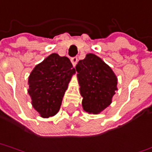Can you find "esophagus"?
<instances>
[{
	"label": "esophagus",
	"instance_id": "obj_1",
	"mask_svg": "<svg viewBox=\"0 0 152 152\" xmlns=\"http://www.w3.org/2000/svg\"><path fill=\"white\" fill-rule=\"evenodd\" d=\"M71 63L73 64L74 66H76V64H77V63H78V58H77V57L71 58Z\"/></svg>",
	"mask_w": 152,
	"mask_h": 152
}]
</instances>
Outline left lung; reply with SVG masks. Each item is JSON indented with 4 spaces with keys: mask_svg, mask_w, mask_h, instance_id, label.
<instances>
[{
    "mask_svg": "<svg viewBox=\"0 0 152 152\" xmlns=\"http://www.w3.org/2000/svg\"><path fill=\"white\" fill-rule=\"evenodd\" d=\"M83 110L98 114L111 104L117 90V78L112 69L96 55L89 53L76 65Z\"/></svg>",
    "mask_w": 152,
    "mask_h": 152,
    "instance_id": "obj_1",
    "label": "left lung"
}]
</instances>
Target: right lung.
<instances>
[{
	"mask_svg": "<svg viewBox=\"0 0 152 152\" xmlns=\"http://www.w3.org/2000/svg\"><path fill=\"white\" fill-rule=\"evenodd\" d=\"M74 73L70 60L57 53L49 55L33 69L28 78V94L32 106L41 116L48 118L58 112Z\"/></svg>",
	"mask_w": 152,
	"mask_h": 152,
	"instance_id": "1",
	"label": "right lung"
}]
</instances>
